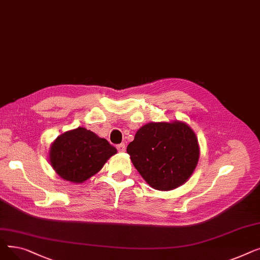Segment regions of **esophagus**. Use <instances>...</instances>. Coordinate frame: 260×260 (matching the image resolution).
Instances as JSON below:
<instances>
[{"instance_id":"1","label":"esophagus","mask_w":260,"mask_h":260,"mask_svg":"<svg viewBox=\"0 0 260 260\" xmlns=\"http://www.w3.org/2000/svg\"><path fill=\"white\" fill-rule=\"evenodd\" d=\"M117 149H118V152H120V153L125 152V144H124V143L118 144V145H117Z\"/></svg>"}]
</instances>
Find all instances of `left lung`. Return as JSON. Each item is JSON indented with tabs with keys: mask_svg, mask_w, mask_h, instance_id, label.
Returning a JSON list of instances; mask_svg holds the SVG:
<instances>
[{
	"mask_svg": "<svg viewBox=\"0 0 260 260\" xmlns=\"http://www.w3.org/2000/svg\"><path fill=\"white\" fill-rule=\"evenodd\" d=\"M126 151L142 178L158 190L185 183L199 159L196 135L180 121L147 123L136 133Z\"/></svg>",
	"mask_w": 260,
	"mask_h": 260,
	"instance_id": "8db88e82",
	"label": "left lung"
}]
</instances>
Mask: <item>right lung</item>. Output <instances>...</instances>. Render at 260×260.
Segmentation results:
<instances>
[{
    "instance_id": "obj_1",
    "label": "right lung",
    "mask_w": 260,
    "mask_h": 260,
    "mask_svg": "<svg viewBox=\"0 0 260 260\" xmlns=\"http://www.w3.org/2000/svg\"><path fill=\"white\" fill-rule=\"evenodd\" d=\"M117 149L94 133L78 127L58 136L51 143L49 161L64 180L82 183L97 174Z\"/></svg>"
}]
</instances>
